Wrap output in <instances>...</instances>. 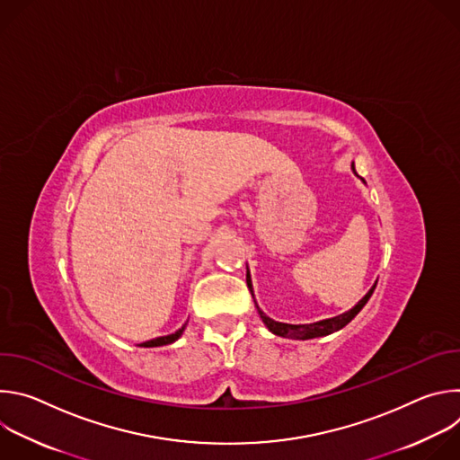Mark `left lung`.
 Wrapping results in <instances>:
<instances>
[{"instance_id":"1","label":"left lung","mask_w":460,"mask_h":460,"mask_svg":"<svg viewBox=\"0 0 460 460\" xmlns=\"http://www.w3.org/2000/svg\"><path fill=\"white\" fill-rule=\"evenodd\" d=\"M351 169L353 172L357 174L355 171V164H351ZM247 288L252 289L251 286V277H249V271H247ZM376 284H373V288L364 295V298L355 305L351 307L349 311L339 314V316H333V318H325V320H318V322H313V323H284V322H277L273 318H270L264 311H261L258 305V313H260V318L261 322H264L268 325V330L279 337H284V339H295V341H307V339H316V337H325V335H332L339 330H342L344 325H348L357 314L358 311L367 304L369 296L373 295Z\"/></svg>"}]
</instances>
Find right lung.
<instances>
[{
  "instance_id": "1",
  "label": "right lung",
  "mask_w": 460,
  "mask_h": 460,
  "mask_svg": "<svg viewBox=\"0 0 460 460\" xmlns=\"http://www.w3.org/2000/svg\"><path fill=\"white\" fill-rule=\"evenodd\" d=\"M183 330H185V323L180 327L178 332H174V333H171V335H167V337H158V339L147 341V342H144V344H140V346H142V348H158V346H167V344H172L174 341H178V339L181 337Z\"/></svg>"
}]
</instances>
